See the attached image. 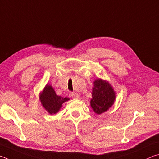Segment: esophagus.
I'll return each mask as SVG.
<instances>
[{
    "instance_id": "34e87169",
    "label": "esophagus",
    "mask_w": 159,
    "mask_h": 159,
    "mask_svg": "<svg viewBox=\"0 0 159 159\" xmlns=\"http://www.w3.org/2000/svg\"><path fill=\"white\" fill-rule=\"evenodd\" d=\"M71 97L74 99H80V96L79 95V94L76 93H71Z\"/></svg>"
}]
</instances>
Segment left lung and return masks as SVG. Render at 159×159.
Here are the masks:
<instances>
[{
	"mask_svg": "<svg viewBox=\"0 0 159 159\" xmlns=\"http://www.w3.org/2000/svg\"><path fill=\"white\" fill-rule=\"evenodd\" d=\"M92 97L90 106L96 114H100L114 104L116 93L109 82L98 79L94 81Z\"/></svg>",
	"mask_w": 159,
	"mask_h": 159,
	"instance_id": "8db88e82",
	"label": "left lung"
}]
</instances>
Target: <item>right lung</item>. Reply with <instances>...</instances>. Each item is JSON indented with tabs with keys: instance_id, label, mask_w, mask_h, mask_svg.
<instances>
[{
	"instance_id": "obj_1",
	"label": "right lung",
	"mask_w": 159,
	"mask_h": 159,
	"mask_svg": "<svg viewBox=\"0 0 159 159\" xmlns=\"http://www.w3.org/2000/svg\"><path fill=\"white\" fill-rule=\"evenodd\" d=\"M40 100L43 107L50 114L57 113L62 107L64 102L68 101L69 98H63L55 93L53 88L47 84L41 93H40Z\"/></svg>"
}]
</instances>
